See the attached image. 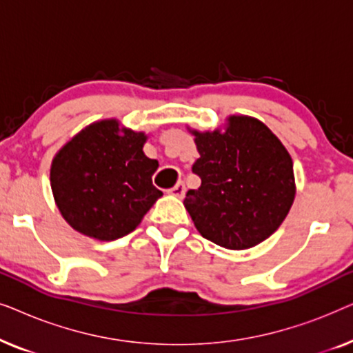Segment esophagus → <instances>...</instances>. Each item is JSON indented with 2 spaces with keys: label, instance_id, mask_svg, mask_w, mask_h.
<instances>
[{
  "label": "esophagus",
  "instance_id": "34e87169",
  "mask_svg": "<svg viewBox=\"0 0 353 353\" xmlns=\"http://www.w3.org/2000/svg\"><path fill=\"white\" fill-rule=\"evenodd\" d=\"M185 192H186V186H185V183H183V181H178L176 185L170 190V194L176 196V197H183V196H185Z\"/></svg>",
  "mask_w": 353,
  "mask_h": 353
}]
</instances>
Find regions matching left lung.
Returning a JSON list of instances; mask_svg holds the SVG:
<instances>
[{
	"mask_svg": "<svg viewBox=\"0 0 353 353\" xmlns=\"http://www.w3.org/2000/svg\"><path fill=\"white\" fill-rule=\"evenodd\" d=\"M225 133L192 132L201 157L192 173L201 186L190 190L185 207L202 238L221 248H254L279 228L291 209L292 159L257 119L233 115Z\"/></svg>",
	"mask_w": 353,
	"mask_h": 353,
	"instance_id": "left-lung-1",
	"label": "left lung"
}]
</instances>
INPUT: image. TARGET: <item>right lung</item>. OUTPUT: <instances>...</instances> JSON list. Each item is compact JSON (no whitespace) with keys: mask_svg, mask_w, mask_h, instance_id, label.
I'll return each instance as SVG.
<instances>
[{"mask_svg":"<svg viewBox=\"0 0 353 353\" xmlns=\"http://www.w3.org/2000/svg\"><path fill=\"white\" fill-rule=\"evenodd\" d=\"M144 133L96 122L72 138L51 165V190L62 216L99 241L123 238L162 196L152 185L159 163L144 156Z\"/></svg>","mask_w":353,"mask_h":353,"instance_id":"1","label":"right lung"}]
</instances>
